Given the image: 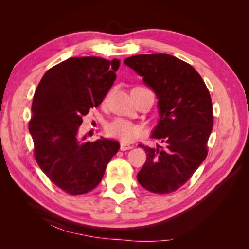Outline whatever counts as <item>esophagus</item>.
Returning <instances> with one entry per match:
<instances>
[{
  "label": "esophagus",
  "instance_id": "1",
  "mask_svg": "<svg viewBox=\"0 0 249 249\" xmlns=\"http://www.w3.org/2000/svg\"><path fill=\"white\" fill-rule=\"evenodd\" d=\"M133 145L130 144H127V143H124V142H122L121 143V151H127V150H130L133 149Z\"/></svg>",
  "mask_w": 249,
  "mask_h": 249
}]
</instances>
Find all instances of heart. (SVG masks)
Segmentation results:
<instances>
[{
  "instance_id": "1",
  "label": "heart",
  "mask_w": 249,
  "mask_h": 249,
  "mask_svg": "<svg viewBox=\"0 0 249 249\" xmlns=\"http://www.w3.org/2000/svg\"><path fill=\"white\" fill-rule=\"evenodd\" d=\"M106 131H107V134L110 137H113V138L127 142L139 136L140 128L129 121L120 119L108 124Z\"/></svg>"
}]
</instances>
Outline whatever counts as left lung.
I'll list each match as a JSON object with an SVG mask.
<instances>
[{
  "mask_svg": "<svg viewBox=\"0 0 249 249\" xmlns=\"http://www.w3.org/2000/svg\"><path fill=\"white\" fill-rule=\"evenodd\" d=\"M124 64L156 95L160 120L151 137L163 143L155 147L139 144L146 160L137 179L151 193L176 192L208 155L213 127L209 89L192 65L173 55L138 54L125 59Z\"/></svg>",
  "mask_w": 249,
  "mask_h": 249,
  "instance_id": "left-lung-1",
  "label": "left lung"
}]
</instances>
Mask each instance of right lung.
Listing matches in <instances>:
<instances>
[{
    "label": "right lung",
    "mask_w": 249,
    "mask_h": 249,
    "mask_svg": "<svg viewBox=\"0 0 249 249\" xmlns=\"http://www.w3.org/2000/svg\"><path fill=\"white\" fill-rule=\"evenodd\" d=\"M120 60L70 57L47 71L37 87L29 131L35 160L57 187L71 195L92 190L120 149L118 141L78 136L82 116L104 100Z\"/></svg>",
    "instance_id": "1"
}]
</instances>
